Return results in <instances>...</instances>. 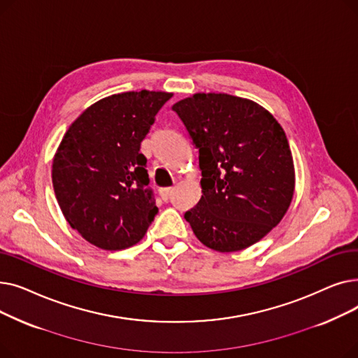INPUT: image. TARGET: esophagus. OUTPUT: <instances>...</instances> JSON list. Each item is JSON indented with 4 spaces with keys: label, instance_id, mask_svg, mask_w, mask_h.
<instances>
[{
    "label": "esophagus",
    "instance_id": "1",
    "mask_svg": "<svg viewBox=\"0 0 358 358\" xmlns=\"http://www.w3.org/2000/svg\"><path fill=\"white\" fill-rule=\"evenodd\" d=\"M174 193V189L173 187H168V189H162L161 192H159V194H161V199L164 200V201H168L169 200V197H171V194Z\"/></svg>",
    "mask_w": 358,
    "mask_h": 358
}]
</instances>
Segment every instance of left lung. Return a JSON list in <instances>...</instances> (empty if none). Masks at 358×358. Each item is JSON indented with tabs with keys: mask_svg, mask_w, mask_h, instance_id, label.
Wrapping results in <instances>:
<instances>
[{
	"mask_svg": "<svg viewBox=\"0 0 358 358\" xmlns=\"http://www.w3.org/2000/svg\"><path fill=\"white\" fill-rule=\"evenodd\" d=\"M199 149L201 199L184 219L217 252L245 250L283 219L294 165L283 127L258 103L196 92L171 107Z\"/></svg>",
	"mask_w": 358,
	"mask_h": 358,
	"instance_id": "8db88e82",
	"label": "left lung"
}]
</instances>
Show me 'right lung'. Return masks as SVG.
<instances>
[{
	"label": "right lung",
	"mask_w": 358,
	"mask_h": 358,
	"mask_svg": "<svg viewBox=\"0 0 358 358\" xmlns=\"http://www.w3.org/2000/svg\"><path fill=\"white\" fill-rule=\"evenodd\" d=\"M171 97L173 92L142 90L101 99L72 122L56 149V200L71 228L94 247H134L152 223L158 208L146 189L141 142Z\"/></svg>",
	"instance_id": "right-lung-1"
}]
</instances>
